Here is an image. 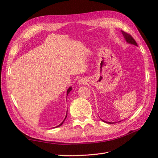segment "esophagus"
I'll use <instances>...</instances> for the list:
<instances>
[{"mask_svg":"<svg viewBox=\"0 0 158 158\" xmlns=\"http://www.w3.org/2000/svg\"><path fill=\"white\" fill-rule=\"evenodd\" d=\"M85 83H86V81H85V80L84 79H80L79 81V85L85 84Z\"/></svg>","mask_w":158,"mask_h":158,"instance_id":"1","label":"esophagus"}]
</instances>
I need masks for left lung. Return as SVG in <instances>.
<instances>
[{"instance_id":"left-lung-1","label":"left lung","mask_w":158,"mask_h":158,"mask_svg":"<svg viewBox=\"0 0 158 158\" xmlns=\"http://www.w3.org/2000/svg\"><path fill=\"white\" fill-rule=\"evenodd\" d=\"M121 32H122L124 38L125 39V40H126V42H127V43H130V44H132L135 45V46H137V42H136V41L135 40V39H134L133 37L131 36L130 34H128L127 33H125V32L122 31H121ZM102 121H103V120H102ZM106 123H109V124L115 123H110V122H106Z\"/></svg>"}]
</instances>
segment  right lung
I'll return each instance as SVG.
<instances>
[{"instance_id": "obj_1", "label": "right lung", "mask_w": 158, "mask_h": 158, "mask_svg": "<svg viewBox=\"0 0 158 158\" xmlns=\"http://www.w3.org/2000/svg\"><path fill=\"white\" fill-rule=\"evenodd\" d=\"M71 90H72V87H69V89H68V90H67V96H68V95L69 94V92H70L71 91ZM67 113H68V112H67ZM66 117H67V114H66V116H65V119H64L63 120V121L62 122V123H61L59 125H58V126H56V127H60V125H62V124L63 123V122L64 121H65V118H66Z\"/></svg>"}]
</instances>
